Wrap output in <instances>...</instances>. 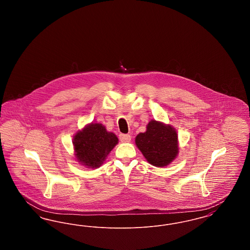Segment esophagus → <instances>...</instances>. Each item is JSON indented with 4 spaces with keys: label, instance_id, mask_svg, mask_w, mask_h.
<instances>
[{
    "label": "esophagus",
    "instance_id": "obj_1",
    "mask_svg": "<svg viewBox=\"0 0 250 250\" xmlns=\"http://www.w3.org/2000/svg\"><path fill=\"white\" fill-rule=\"evenodd\" d=\"M119 139L122 143H129L131 141V136L128 134H120Z\"/></svg>",
    "mask_w": 250,
    "mask_h": 250
}]
</instances>
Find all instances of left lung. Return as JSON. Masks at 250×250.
Masks as SVG:
<instances>
[{
	"label": "left lung",
	"mask_w": 250,
	"mask_h": 250,
	"mask_svg": "<svg viewBox=\"0 0 250 250\" xmlns=\"http://www.w3.org/2000/svg\"><path fill=\"white\" fill-rule=\"evenodd\" d=\"M136 144L153 166H167L178 154L176 131L170 125L156 121H151L146 132L140 133L136 137Z\"/></svg>",
	"instance_id": "1"
}]
</instances>
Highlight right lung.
Wrapping results in <instances>:
<instances>
[{"label": "right lung", "mask_w": 250, "mask_h": 250, "mask_svg": "<svg viewBox=\"0 0 250 250\" xmlns=\"http://www.w3.org/2000/svg\"><path fill=\"white\" fill-rule=\"evenodd\" d=\"M73 143L79 162L94 168L103 164L118 139L102 125L91 124L76 134Z\"/></svg>", "instance_id": "1"}]
</instances>
